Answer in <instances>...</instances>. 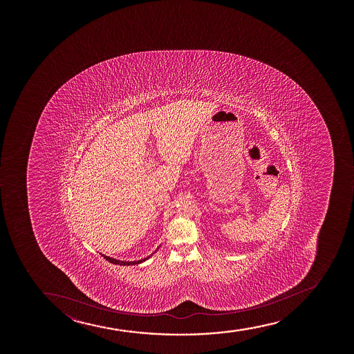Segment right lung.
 Wrapping results in <instances>:
<instances>
[{"label":"right lung","mask_w":354,"mask_h":354,"mask_svg":"<svg viewBox=\"0 0 354 354\" xmlns=\"http://www.w3.org/2000/svg\"><path fill=\"white\" fill-rule=\"evenodd\" d=\"M158 250V248L156 249L155 252H152L151 255H149L147 257H144V259H142V260L138 261H122V260H117V259H113V257H106V255H102L104 257V259H106V260L109 261V262H111V263L113 264H118V266H133V264H139L142 263V262H145V261L149 260L153 254H155L156 252Z\"/></svg>","instance_id":"obj_1"}]
</instances>
